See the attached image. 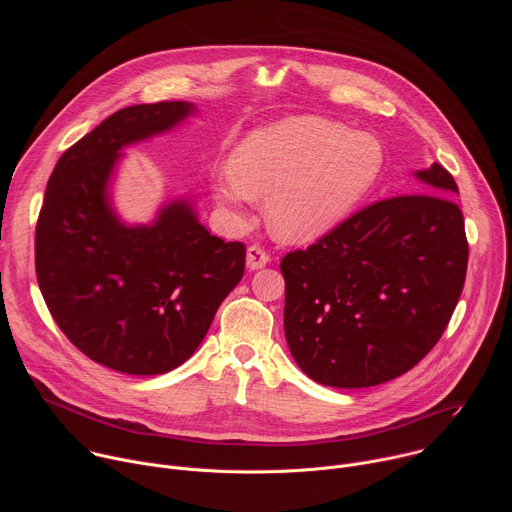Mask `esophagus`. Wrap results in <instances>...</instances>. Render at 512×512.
Listing matches in <instances>:
<instances>
[{
  "instance_id": "34e87169",
  "label": "esophagus",
  "mask_w": 512,
  "mask_h": 512,
  "mask_svg": "<svg viewBox=\"0 0 512 512\" xmlns=\"http://www.w3.org/2000/svg\"><path fill=\"white\" fill-rule=\"evenodd\" d=\"M267 263H269V253H267L265 249H261V247H257V245H253V247L247 249V257H245L247 269L255 271V269L265 267Z\"/></svg>"
}]
</instances>
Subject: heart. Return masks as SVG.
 I'll list each match as a JSON object with an SVG mask.
<instances>
[{
    "mask_svg": "<svg viewBox=\"0 0 512 512\" xmlns=\"http://www.w3.org/2000/svg\"><path fill=\"white\" fill-rule=\"evenodd\" d=\"M381 170L371 135L312 117H287L249 133L214 170V204L233 227L247 221L253 198H267V225L285 243H308L330 233L369 192Z\"/></svg>",
    "mask_w": 512,
    "mask_h": 512,
    "instance_id": "obj_1",
    "label": "heart"
}]
</instances>
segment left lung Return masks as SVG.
Here are the masks:
<instances>
[{
  "instance_id": "1",
  "label": "left lung",
  "mask_w": 512,
  "mask_h": 512,
  "mask_svg": "<svg viewBox=\"0 0 512 512\" xmlns=\"http://www.w3.org/2000/svg\"><path fill=\"white\" fill-rule=\"evenodd\" d=\"M413 178L419 194L375 202L281 259L285 340L320 385L362 389L405 375L454 314L468 265L458 186L440 164Z\"/></svg>"
}]
</instances>
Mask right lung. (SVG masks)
Masks as SVG:
<instances>
[{"instance_id": "1", "label": "right lung", "mask_w": 512, "mask_h": 512, "mask_svg": "<svg viewBox=\"0 0 512 512\" xmlns=\"http://www.w3.org/2000/svg\"><path fill=\"white\" fill-rule=\"evenodd\" d=\"M196 115L188 101L125 107L58 160L36 227V277L66 338L125 375L186 362L245 271L243 243L198 221L194 194L168 198L150 223L121 218L113 184L123 150Z\"/></svg>"}]
</instances>
